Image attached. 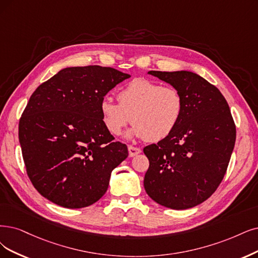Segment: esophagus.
<instances>
[{
    "mask_svg": "<svg viewBox=\"0 0 258 258\" xmlns=\"http://www.w3.org/2000/svg\"><path fill=\"white\" fill-rule=\"evenodd\" d=\"M139 153H141V150L139 148H135L133 146H128V155L131 157H134L136 155H138Z\"/></svg>",
    "mask_w": 258,
    "mask_h": 258,
    "instance_id": "1",
    "label": "esophagus"
}]
</instances>
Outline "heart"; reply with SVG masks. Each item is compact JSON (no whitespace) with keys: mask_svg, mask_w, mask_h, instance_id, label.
Instances as JSON below:
<instances>
[{"mask_svg":"<svg viewBox=\"0 0 258 258\" xmlns=\"http://www.w3.org/2000/svg\"><path fill=\"white\" fill-rule=\"evenodd\" d=\"M118 103L102 100L100 111L105 127L111 135H120L133 122L128 137L159 141L173 133L183 117L184 99L173 87L147 79H135L117 94Z\"/></svg>","mask_w":258,"mask_h":258,"instance_id":"1","label":"heart"}]
</instances>
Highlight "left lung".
Instances as JSON below:
<instances>
[{
    "instance_id": "1",
    "label": "left lung",
    "mask_w": 258,
    "mask_h": 258,
    "mask_svg": "<svg viewBox=\"0 0 258 258\" xmlns=\"http://www.w3.org/2000/svg\"><path fill=\"white\" fill-rule=\"evenodd\" d=\"M148 73L180 92L184 112L172 134L144 149L150 161L145 189L165 207H195L216 191L230 163L236 140L230 107L217 87L194 72Z\"/></svg>"
}]
</instances>
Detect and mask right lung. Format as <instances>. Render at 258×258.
<instances>
[{"mask_svg": "<svg viewBox=\"0 0 258 258\" xmlns=\"http://www.w3.org/2000/svg\"><path fill=\"white\" fill-rule=\"evenodd\" d=\"M128 78L110 67H68L32 94L19 122V141L28 177L49 201L82 208L106 192L111 171L128 151L113 142L100 104Z\"/></svg>", "mask_w": 258, "mask_h": 258, "instance_id": "1", "label": "right lung"}]
</instances>
